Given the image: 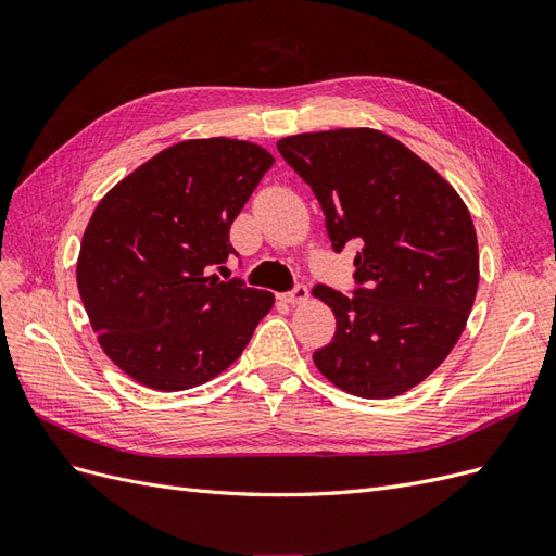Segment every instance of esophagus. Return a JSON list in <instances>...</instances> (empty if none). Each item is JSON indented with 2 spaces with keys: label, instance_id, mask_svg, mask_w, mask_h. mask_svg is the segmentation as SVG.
<instances>
[{
  "label": "esophagus",
  "instance_id": "esophagus-1",
  "mask_svg": "<svg viewBox=\"0 0 556 556\" xmlns=\"http://www.w3.org/2000/svg\"><path fill=\"white\" fill-rule=\"evenodd\" d=\"M280 299L285 304H304V301H308V288L306 285H296L292 292H282Z\"/></svg>",
  "mask_w": 556,
  "mask_h": 556
}]
</instances>
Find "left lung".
Segmentation results:
<instances>
[{
  "mask_svg": "<svg viewBox=\"0 0 556 556\" xmlns=\"http://www.w3.org/2000/svg\"><path fill=\"white\" fill-rule=\"evenodd\" d=\"M280 155L315 192L336 252L357 241L355 296L315 285L336 317L317 371L362 399H392L439 368L473 308L480 255L457 190L394 137L343 127L285 137Z\"/></svg>",
  "mask_w": 556,
  "mask_h": 556,
  "instance_id": "8db88e82",
  "label": "left lung"
}]
</instances>
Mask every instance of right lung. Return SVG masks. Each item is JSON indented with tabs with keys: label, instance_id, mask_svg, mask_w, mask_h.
Wrapping results in <instances>:
<instances>
[{
	"label": "right lung",
	"instance_id": "right-lung-1",
	"mask_svg": "<svg viewBox=\"0 0 556 556\" xmlns=\"http://www.w3.org/2000/svg\"><path fill=\"white\" fill-rule=\"evenodd\" d=\"M274 155L215 137L174 143L99 201L76 282L106 357L150 390L180 392L241 357L274 294L220 280L229 227Z\"/></svg>",
	"mask_w": 556,
	"mask_h": 556
}]
</instances>
